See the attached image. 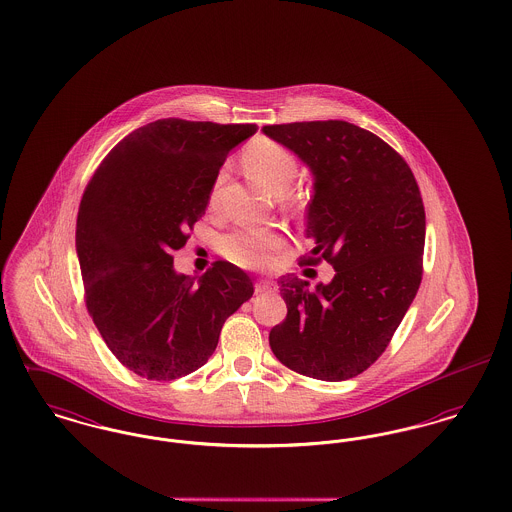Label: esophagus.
<instances>
[{"label": "esophagus", "instance_id": "1", "mask_svg": "<svg viewBox=\"0 0 512 512\" xmlns=\"http://www.w3.org/2000/svg\"><path fill=\"white\" fill-rule=\"evenodd\" d=\"M272 290H274V284L271 280H259L255 284V294H269Z\"/></svg>", "mask_w": 512, "mask_h": 512}]
</instances>
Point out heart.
<instances>
[{"instance_id":"obj_1","label":"heart","mask_w":512,"mask_h":512,"mask_svg":"<svg viewBox=\"0 0 512 512\" xmlns=\"http://www.w3.org/2000/svg\"><path fill=\"white\" fill-rule=\"evenodd\" d=\"M243 164L253 180L263 183L274 195L286 193L298 180V162L294 154L269 139L253 141L243 152ZM284 236L274 228H245L228 234L220 249L232 263L261 269L269 267L274 253L282 247Z\"/></svg>"}]
</instances>
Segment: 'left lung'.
Segmentation results:
<instances>
[{"instance_id":"left-lung-1","label":"left lung","mask_w":512,"mask_h":512,"mask_svg":"<svg viewBox=\"0 0 512 512\" xmlns=\"http://www.w3.org/2000/svg\"><path fill=\"white\" fill-rule=\"evenodd\" d=\"M309 168L305 263L325 259L329 284L278 278L288 315L269 334L301 375L346 381L377 360L418 294L425 211L412 170L377 135L340 120L265 125Z\"/></svg>"}]
</instances>
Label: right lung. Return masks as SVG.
<instances>
[{
  "label": "right lung",
  "instance_id": "obj_1",
  "mask_svg": "<svg viewBox=\"0 0 512 512\" xmlns=\"http://www.w3.org/2000/svg\"><path fill=\"white\" fill-rule=\"evenodd\" d=\"M253 123L166 118L108 152L81 199L77 257L87 307L106 346L133 373L172 381L205 365L224 321L253 296L240 267L216 261L199 280L172 253L205 214L226 160Z\"/></svg>",
  "mask_w": 512,
  "mask_h": 512
}]
</instances>
